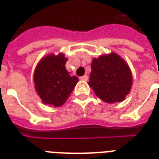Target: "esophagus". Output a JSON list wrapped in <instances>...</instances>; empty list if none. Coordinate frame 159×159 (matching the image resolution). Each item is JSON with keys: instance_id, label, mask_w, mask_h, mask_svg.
<instances>
[{"instance_id": "esophagus-1", "label": "esophagus", "mask_w": 159, "mask_h": 159, "mask_svg": "<svg viewBox=\"0 0 159 159\" xmlns=\"http://www.w3.org/2000/svg\"><path fill=\"white\" fill-rule=\"evenodd\" d=\"M80 79L82 80V81H87L88 80V77H87V75H84V76L80 77Z\"/></svg>"}]
</instances>
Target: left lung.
Returning <instances> with one entry per match:
<instances>
[{
    "instance_id": "obj_1",
    "label": "left lung",
    "mask_w": 159,
    "mask_h": 159,
    "mask_svg": "<svg viewBox=\"0 0 159 159\" xmlns=\"http://www.w3.org/2000/svg\"><path fill=\"white\" fill-rule=\"evenodd\" d=\"M88 85L103 102H121L133 85L131 70L125 60L116 53L92 58Z\"/></svg>"
}]
</instances>
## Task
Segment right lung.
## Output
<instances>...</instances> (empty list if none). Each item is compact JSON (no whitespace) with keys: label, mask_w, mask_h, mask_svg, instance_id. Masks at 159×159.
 Segmentation results:
<instances>
[{"label":"right lung","mask_w":159,"mask_h":159,"mask_svg":"<svg viewBox=\"0 0 159 159\" xmlns=\"http://www.w3.org/2000/svg\"><path fill=\"white\" fill-rule=\"evenodd\" d=\"M67 61L62 53H51L42 57L36 66L34 72V88L44 105L62 106L78 82V78L71 77L66 69Z\"/></svg>","instance_id":"obj_1"}]
</instances>
